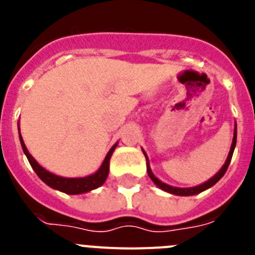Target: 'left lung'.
<instances>
[{
  "label": "left lung",
  "instance_id": "1",
  "mask_svg": "<svg viewBox=\"0 0 255 255\" xmlns=\"http://www.w3.org/2000/svg\"><path fill=\"white\" fill-rule=\"evenodd\" d=\"M235 145H236V128H235V131H234V139H233V144H231V149H230V153H229V157H227L226 162H225V164L222 166V168H221L220 171H218L217 173H216L215 176L212 177V179H209L208 181L204 182V184H202V185H198V186H194V188H175V186H170L167 185V184H164V182L159 181L157 177L153 175L152 170H150L149 167V162H148V158H147V154L144 153V155H145V158H147V171H148V176L152 179V181L154 182L155 185L158 186V188H161L162 190L167 191V193H171V194H175V195H184V197H188V195H195V194H199V193H202V191L207 190L208 188H211V186H213L217 181H220L221 177L224 176L225 172L227 171V168H229V164L230 162H231V158H233V154H234V149H235Z\"/></svg>",
  "mask_w": 255,
  "mask_h": 255
}]
</instances>
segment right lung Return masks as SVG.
I'll use <instances>...</instances> for the list:
<instances>
[{
  "label": "right lung",
  "instance_id": "add662e5",
  "mask_svg": "<svg viewBox=\"0 0 255 255\" xmlns=\"http://www.w3.org/2000/svg\"><path fill=\"white\" fill-rule=\"evenodd\" d=\"M20 143H21L22 150L25 153L29 163H30V166L33 167V170L35 171V173L39 176V179L43 182H46L47 185L51 186V188L62 191V193H66V194H82V193H87V191H91L93 190V189L100 188L103 182L106 181V179H107L108 171H110V158H111L112 153H114L115 148H116L117 145V144H115L114 147L110 149V152L106 155L105 161H103L102 166H101L100 170L97 171L96 173H93V175L87 177L67 179V177H61L57 176V175H53V173L44 170L40 164H38V162L31 157L30 153L26 149L25 144L22 141L21 135H20Z\"/></svg>",
  "mask_w": 255,
  "mask_h": 255
}]
</instances>
